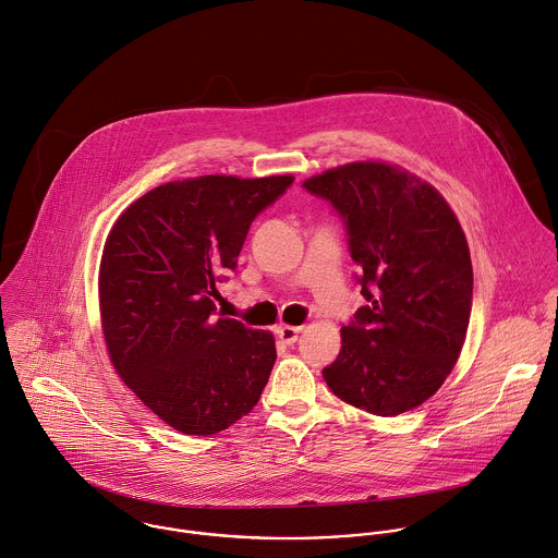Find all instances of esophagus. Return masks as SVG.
Here are the masks:
<instances>
[{"label":"esophagus","instance_id":"obj_1","mask_svg":"<svg viewBox=\"0 0 558 558\" xmlns=\"http://www.w3.org/2000/svg\"><path fill=\"white\" fill-rule=\"evenodd\" d=\"M300 330L302 328H298V326H278V337H280V341L282 343H287V345H291V343H295L298 341V337H300Z\"/></svg>","mask_w":558,"mask_h":558}]
</instances>
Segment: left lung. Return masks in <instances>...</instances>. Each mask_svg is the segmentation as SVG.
Instances as JSON below:
<instances>
[{"instance_id":"obj_1","label":"left lung","mask_w":558,"mask_h":558,"mask_svg":"<svg viewBox=\"0 0 558 558\" xmlns=\"http://www.w3.org/2000/svg\"><path fill=\"white\" fill-rule=\"evenodd\" d=\"M339 215L365 306L322 369L335 397L377 416L425 403L453 369L471 317L466 236L427 181L384 161H354L302 183Z\"/></svg>"}]
</instances>
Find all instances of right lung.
I'll use <instances>...</instances> for the list:
<instances>
[{
  "instance_id": "obj_1",
  "label": "right lung",
  "mask_w": 558,
  "mask_h": 558,
  "mask_svg": "<svg viewBox=\"0 0 558 558\" xmlns=\"http://www.w3.org/2000/svg\"><path fill=\"white\" fill-rule=\"evenodd\" d=\"M291 174H204L157 185L111 228L100 260V317L111 363L166 425L213 436L258 403L276 343L217 313L252 221Z\"/></svg>"
}]
</instances>
